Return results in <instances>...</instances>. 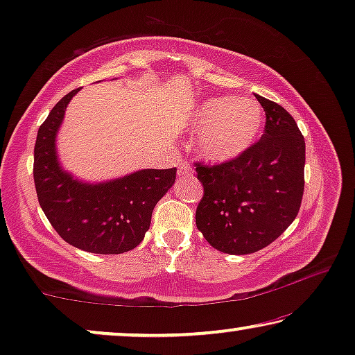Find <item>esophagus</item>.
Here are the masks:
<instances>
[{"label": "esophagus", "mask_w": 355, "mask_h": 355, "mask_svg": "<svg viewBox=\"0 0 355 355\" xmlns=\"http://www.w3.org/2000/svg\"><path fill=\"white\" fill-rule=\"evenodd\" d=\"M192 174H193V169L191 166V163L186 162V159H181L178 168V176L184 178V176H192Z\"/></svg>", "instance_id": "esophagus-1"}]
</instances>
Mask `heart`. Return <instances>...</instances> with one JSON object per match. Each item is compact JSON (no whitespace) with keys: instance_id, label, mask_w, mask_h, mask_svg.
<instances>
[{"instance_id":"1","label":"heart","mask_w":355,"mask_h":355,"mask_svg":"<svg viewBox=\"0 0 355 355\" xmlns=\"http://www.w3.org/2000/svg\"><path fill=\"white\" fill-rule=\"evenodd\" d=\"M263 108L247 96H213L202 101L192 114L198 134V150L211 162H227L245 152L259 137Z\"/></svg>"}]
</instances>
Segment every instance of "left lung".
Masks as SVG:
<instances>
[{
	"mask_svg": "<svg viewBox=\"0 0 355 355\" xmlns=\"http://www.w3.org/2000/svg\"><path fill=\"white\" fill-rule=\"evenodd\" d=\"M257 100L266 118L260 140L227 162L193 163L203 186L196 225L208 244L231 255L254 254L278 239L304 196V135L283 106Z\"/></svg>",
	"mask_w": 355,
	"mask_h": 355,
	"instance_id": "8db88e82",
	"label": "left lung"
}]
</instances>
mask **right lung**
I'll return each instance as SVG.
<instances>
[{
    "label": "right lung",
    "mask_w": 355,
    "mask_h": 355,
    "mask_svg": "<svg viewBox=\"0 0 355 355\" xmlns=\"http://www.w3.org/2000/svg\"><path fill=\"white\" fill-rule=\"evenodd\" d=\"M69 92L43 121L33 148V182L43 213L67 244L92 254H123L142 242L159 198L176 181V168L142 169L116 181L82 184L58 164L55 137Z\"/></svg>",
    "instance_id": "right-lung-1"
}]
</instances>
